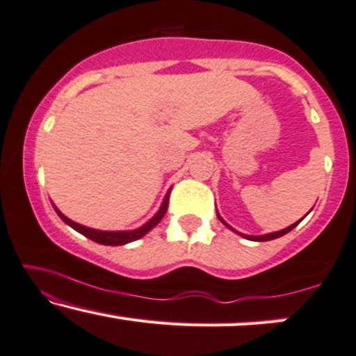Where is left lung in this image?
I'll list each match as a JSON object with an SVG mask.
<instances>
[{"label": "left lung", "instance_id": "obj_1", "mask_svg": "<svg viewBox=\"0 0 356 356\" xmlns=\"http://www.w3.org/2000/svg\"><path fill=\"white\" fill-rule=\"evenodd\" d=\"M218 218H219V221H221L222 224H226L222 221V218L219 216L218 214ZM303 219V218H302ZM302 219H300V221H302ZM298 221V222H300ZM298 222H293L292 226H289V227H285V229H282V230H277V232H271V234H266V235H245V234H240V232H237V230L235 229H232L229 226V224H226V226L229 227V229H232L234 232H237L238 235H242V237H245V238H248V240H253V242H268V240H274V238H279V237H282V235H285V234H289L290 230H292L293 227H297L298 226Z\"/></svg>", "mask_w": 356, "mask_h": 356}]
</instances>
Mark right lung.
Here are the masks:
<instances>
[{"mask_svg": "<svg viewBox=\"0 0 356 356\" xmlns=\"http://www.w3.org/2000/svg\"><path fill=\"white\" fill-rule=\"evenodd\" d=\"M169 193H171V190H169V192L166 193V197H164V202L161 204V208H159V211L154 214V216L149 219L147 224H143L142 227L134 229V230H97V229H92V227H85V226H82V224L74 222L69 218L64 216V214L59 211V209L54 207V204H53V207H54V209H56L58 216L61 218L64 222L69 224V226H71L72 229H76L77 232L85 235L87 238L93 240V242L102 243V245H126V243L134 242V240H138L140 237H143L145 234H148L149 230H152L159 221H161L163 216L168 211Z\"/></svg>", "mask_w": 356, "mask_h": 356, "instance_id": "obj_1", "label": "right lung"}]
</instances>
